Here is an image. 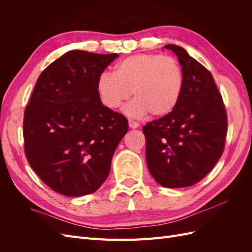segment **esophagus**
Returning <instances> with one entry per match:
<instances>
[{"instance_id":"obj_1","label":"esophagus","mask_w":252,"mask_h":252,"mask_svg":"<svg viewBox=\"0 0 252 252\" xmlns=\"http://www.w3.org/2000/svg\"><path fill=\"white\" fill-rule=\"evenodd\" d=\"M128 124H129V127L132 128V129H135V128H138L140 126L138 122H135L133 120H129L128 121Z\"/></svg>"}]
</instances>
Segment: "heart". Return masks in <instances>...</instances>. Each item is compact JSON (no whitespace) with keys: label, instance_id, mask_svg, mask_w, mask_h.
Instances as JSON below:
<instances>
[{"label":"heart","instance_id":"heart-1","mask_svg":"<svg viewBox=\"0 0 252 252\" xmlns=\"http://www.w3.org/2000/svg\"><path fill=\"white\" fill-rule=\"evenodd\" d=\"M184 77L180 63L158 53H139L114 66L113 74L105 72L96 82L102 104L117 109L129 97L135 98L125 111L131 116L149 112L155 118L169 114L180 101Z\"/></svg>","mask_w":252,"mask_h":252}]
</instances>
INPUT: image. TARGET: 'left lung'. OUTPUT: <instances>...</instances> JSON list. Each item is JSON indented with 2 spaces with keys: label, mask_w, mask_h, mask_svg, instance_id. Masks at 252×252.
<instances>
[{
  "label": "left lung",
  "mask_w": 252,
  "mask_h": 252,
  "mask_svg": "<svg viewBox=\"0 0 252 252\" xmlns=\"http://www.w3.org/2000/svg\"><path fill=\"white\" fill-rule=\"evenodd\" d=\"M178 57L184 77L180 101L169 114L143 126L149 172L159 185L196 184L224 151L227 116L209 70L177 45H165Z\"/></svg>",
  "instance_id": "left-lung-1"
}]
</instances>
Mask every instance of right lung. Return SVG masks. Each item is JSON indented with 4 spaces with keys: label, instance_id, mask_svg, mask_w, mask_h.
I'll return each instance as SVG.
<instances>
[{
    "label": "right lung",
    "instance_id": "add662e5",
    "mask_svg": "<svg viewBox=\"0 0 252 252\" xmlns=\"http://www.w3.org/2000/svg\"><path fill=\"white\" fill-rule=\"evenodd\" d=\"M118 53L71 50L45 69L25 108L27 161L40 179L66 196L94 192L107 179L128 121L105 107L96 82Z\"/></svg>",
    "mask_w": 252,
    "mask_h": 252
}]
</instances>
